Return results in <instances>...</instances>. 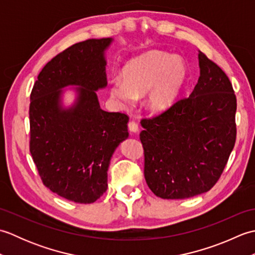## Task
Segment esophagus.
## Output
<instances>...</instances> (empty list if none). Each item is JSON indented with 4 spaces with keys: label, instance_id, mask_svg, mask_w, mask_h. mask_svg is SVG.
<instances>
[{
    "label": "esophagus",
    "instance_id": "obj_1",
    "mask_svg": "<svg viewBox=\"0 0 255 255\" xmlns=\"http://www.w3.org/2000/svg\"><path fill=\"white\" fill-rule=\"evenodd\" d=\"M128 129L130 130L131 132H137L139 130V127H138V124L133 121H130L128 123Z\"/></svg>",
    "mask_w": 255,
    "mask_h": 255
}]
</instances>
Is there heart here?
<instances>
[{
	"instance_id": "obj_1",
	"label": "heart",
	"mask_w": 255,
	"mask_h": 255,
	"mask_svg": "<svg viewBox=\"0 0 255 255\" xmlns=\"http://www.w3.org/2000/svg\"><path fill=\"white\" fill-rule=\"evenodd\" d=\"M123 78H113L111 95L123 107H131L138 96L147 94L151 111L162 112L169 108L180 93L186 78L182 60L167 53L152 51L128 62Z\"/></svg>"
}]
</instances>
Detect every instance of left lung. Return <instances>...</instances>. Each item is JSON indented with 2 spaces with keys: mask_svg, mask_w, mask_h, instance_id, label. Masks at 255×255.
Segmentation results:
<instances>
[{
  "mask_svg": "<svg viewBox=\"0 0 255 255\" xmlns=\"http://www.w3.org/2000/svg\"><path fill=\"white\" fill-rule=\"evenodd\" d=\"M191 95L141 119L144 178L155 196L184 199L218 182L237 137V97L229 78L205 53Z\"/></svg>",
  "mask_w": 255,
  "mask_h": 255,
  "instance_id": "1",
  "label": "left lung"
}]
</instances>
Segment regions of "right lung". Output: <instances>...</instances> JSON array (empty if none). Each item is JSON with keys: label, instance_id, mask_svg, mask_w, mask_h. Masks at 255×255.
<instances>
[{"label": "right lung", "instance_id": "obj_1", "mask_svg": "<svg viewBox=\"0 0 255 255\" xmlns=\"http://www.w3.org/2000/svg\"><path fill=\"white\" fill-rule=\"evenodd\" d=\"M111 38L78 42L53 57L38 74L30 93L29 151L42 184L59 196L91 204L107 189L114 151L128 137L129 117L103 111L95 91L107 84L104 51ZM79 85L68 110L61 89Z\"/></svg>", "mask_w": 255, "mask_h": 255}]
</instances>
